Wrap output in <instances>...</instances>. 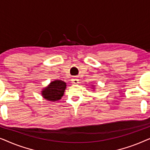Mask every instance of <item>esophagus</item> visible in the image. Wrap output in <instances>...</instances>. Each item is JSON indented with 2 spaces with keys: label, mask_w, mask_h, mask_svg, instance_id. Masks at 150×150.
I'll return each instance as SVG.
<instances>
[{
  "label": "esophagus",
  "mask_w": 150,
  "mask_h": 150,
  "mask_svg": "<svg viewBox=\"0 0 150 150\" xmlns=\"http://www.w3.org/2000/svg\"><path fill=\"white\" fill-rule=\"evenodd\" d=\"M79 79H74L72 80V83L74 84V85H77L78 83H79Z\"/></svg>",
  "instance_id": "34e87169"
}]
</instances>
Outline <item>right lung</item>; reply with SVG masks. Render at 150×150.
Listing matches in <instances>:
<instances>
[{
  "mask_svg": "<svg viewBox=\"0 0 150 150\" xmlns=\"http://www.w3.org/2000/svg\"><path fill=\"white\" fill-rule=\"evenodd\" d=\"M66 89V83L63 81L56 80L43 89L42 95L43 98L49 101L56 102L61 99Z\"/></svg>",
  "mask_w": 150,
  "mask_h": 150,
  "instance_id": "add662e5",
  "label": "right lung"
}]
</instances>
